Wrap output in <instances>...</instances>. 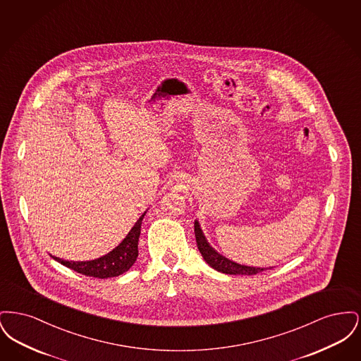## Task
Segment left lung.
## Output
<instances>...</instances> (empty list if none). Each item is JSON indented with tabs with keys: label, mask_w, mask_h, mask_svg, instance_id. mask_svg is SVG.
Masks as SVG:
<instances>
[{
	"label": "left lung",
	"mask_w": 361,
	"mask_h": 361,
	"mask_svg": "<svg viewBox=\"0 0 361 361\" xmlns=\"http://www.w3.org/2000/svg\"><path fill=\"white\" fill-rule=\"evenodd\" d=\"M195 237H196V243L197 249L200 250L202 256L204 258L207 264L216 269L218 272L227 274V275H257L259 272L269 269V268H255V267H245L237 262H233L231 259L221 256L216 253L206 240V237L203 235V231L197 222H195Z\"/></svg>",
	"instance_id": "8db88e82"
}]
</instances>
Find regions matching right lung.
<instances>
[{
  "label": "right lung",
  "instance_id": "obj_1",
  "mask_svg": "<svg viewBox=\"0 0 361 361\" xmlns=\"http://www.w3.org/2000/svg\"><path fill=\"white\" fill-rule=\"evenodd\" d=\"M143 216L145 214L137 219V224L131 228V231L123 240L121 245L103 257L92 259V261H78V262L66 261L58 257L52 258L70 269L89 277L108 279V277L123 275L137 261V240H139L140 224H142Z\"/></svg>",
  "mask_w": 361,
  "mask_h": 361
}]
</instances>
